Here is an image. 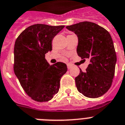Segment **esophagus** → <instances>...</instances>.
Here are the masks:
<instances>
[{
    "mask_svg": "<svg viewBox=\"0 0 125 125\" xmlns=\"http://www.w3.org/2000/svg\"><path fill=\"white\" fill-rule=\"evenodd\" d=\"M72 65L71 64H67V68H68V69H70L72 68Z\"/></svg>",
    "mask_w": 125,
    "mask_h": 125,
    "instance_id": "34e87169",
    "label": "esophagus"
}]
</instances>
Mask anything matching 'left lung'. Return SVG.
I'll list each match as a JSON object with an SVG mask.
<instances>
[{
  "instance_id": "1",
  "label": "left lung",
  "mask_w": 125,
  "mask_h": 125,
  "mask_svg": "<svg viewBox=\"0 0 125 125\" xmlns=\"http://www.w3.org/2000/svg\"><path fill=\"white\" fill-rule=\"evenodd\" d=\"M78 37L77 53L82 59L89 58L85 72L80 69L76 87L85 97H101L111 86L115 75L116 54L110 34L94 22L84 21L67 26Z\"/></svg>"
}]
</instances>
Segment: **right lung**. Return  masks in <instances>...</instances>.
Wrapping results in <instances>:
<instances>
[{
  "label": "right lung",
  "instance_id": "right-lung-1",
  "mask_svg": "<svg viewBox=\"0 0 125 125\" xmlns=\"http://www.w3.org/2000/svg\"><path fill=\"white\" fill-rule=\"evenodd\" d=\"M64 27L32 25L16 40L14 71L26 93L36 101L51 100L58 93L60 79L67 71L65 63L50 65L45 59V54L52 50V40Z\"/></svg>",
  "mask_w": 125,
  "mask_h": 125
}]
</instances>
